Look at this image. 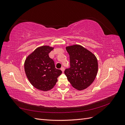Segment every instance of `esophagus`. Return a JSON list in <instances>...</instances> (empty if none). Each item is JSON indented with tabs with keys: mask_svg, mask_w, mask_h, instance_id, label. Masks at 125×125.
<instances>
[{
	"mask_svg": "<svg viewBox=\"0 0 125 125\" xmlns=\"http://www.w3.org/2000/svg\"><path fill=\"white\" fill-rule=\"evenodd\" d=\"M61 69L62 70V71L63 72V71H64V70H65V68H64V67H62L61 68V69Z\"/></svg>",
	"mask_w": 125,
	"mask_h": 125,
	"instance_id": "esophagus-1",
	"label": "esophagus"
}]
</instances>
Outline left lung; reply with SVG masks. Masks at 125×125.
Returning <instances> with one entry per match:
<instances>
[{
	"label": "left lung",
	"instance_id": "obj_1",
	"mask_svg": "<svg viewBox=\"0 0 125 125\" xmlns=\"http://www.w3.org/2000/svg\"><path fill=\"white\" fill-rule=\"evenodd\" d=\"M70 67L65 70L68 80L73 88L82 90L95 80L98 70L97 58L91 52L79 45L66 47Z\"/></svg>",
	"mask_w": 125,
	"mask_h": 125
}]
</instances>
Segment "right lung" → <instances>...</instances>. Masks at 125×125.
I'll list each match as a JSON object with an SVG mask.
<instances>
[{
  "instance_id": "obj_1",
  "label": "right lung",
  "mask_w": 125,
  "mask_h": 125,
  "mask_svg": "<svg viewBox=\"0 0 125 125\" xmlns=\"http://www.w3.org/2000/svg\"><path fill=\"white\" fill-rule=\"evenodd\" d=\"M54 49L48 46L37 48L28 56L24 70L28 80L37 89L47 91L53 88L62 71L56 69L49 53Z\"/></svg>"
}]
</instances>
